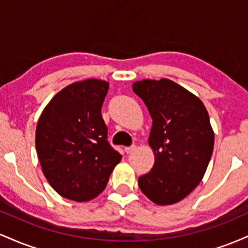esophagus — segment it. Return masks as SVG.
Segmentation results:
<instances>
[{
    "mask_svg": "<svg viewBox=\"0 0 248 248\" xmlns=\"http://www.w3.org/2000/svg\"><path fill=\"white\" fill-rule=\"evenodd\" d=\"M135 149H136L135 146L126 147V148H124V152H126V154H132L133 152H135Z\"/></svg>",
    "mask_w": 248,
    "mask_h": 248,
    "instance_id": "34e87169",
    "label": "esophagus"
}]
</instances>
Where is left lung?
Masks as SVG:
<instances>
[{
	"instance_id": "8db88e82",
	"label": "left lung",
	"mask_w": 248,
	"mask_h": 248,
	"mask_svg": "<svg viewBox=\"0 0 248 248\" xmlns=\"http://www.w3.org/2000/svg\"><path fill=\"white\" fill-rule=\"evenodd\" d=\"M153 119L148 143L154 167L139 177V186L157 205H172L201 183L209 166L215 133L203 101L167 78L133 84Z\"/></svg>"
}]
</instances>
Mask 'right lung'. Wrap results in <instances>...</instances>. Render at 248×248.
<instances>
[{"label": "right lung", "mask_w": 248, "mask_h": 248, "mask_svg": "<svg viewBox=\"0 0 248 248\" xmlns=\"http://www.w3.org/2000/svg\"><path fill=\"white\" fill-rule=\"evenodd\" d=\"M109 84L85 79L64 87L43 109L36 127L42 171L53 190L75 202L104 191L122 156L109 146L101 106Z\"/></svg>", "instance_id": "1"}]
</instances>
